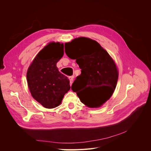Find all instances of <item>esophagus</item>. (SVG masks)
<instances>
[{
	"mask_svg": "<svg viewBox=\"0 0 151 151\" xmlns=\"http://www.w3.org/2000/svg\"><path fill=\"white\" fill-rule=\"evenodd\" d=\"M73 78H74V76H70V77H69V80H70V84H72L73 81Z\"/></svg>",
	"mask_w": 151,
	"mask_h": 151,
	"instance_id": "esophagus-1",
	"label": "esophagus"
}]
</instances>
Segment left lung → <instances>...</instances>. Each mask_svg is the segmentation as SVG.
<instances>
[{
	"label": "left lung",
	"mask_w": 151,
	"mask_h": 151,
	"mask_svg": "<svg viewBox=\"0 0 151 151\" xmlns=\"http://www.w3.org/2000/svg\"><path fill=\"white\" fill-rule=\"evenodd\" d=\"M65 51L70 59H76L81 69V75L71 85V90L86 106H100L116 88L118 71L114 62L99 43L86 37L66 43Z\"/></svg>",
	"instance_id": "8db88e82"
}]
</instances>
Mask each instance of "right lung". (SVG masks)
Instances as JSON below:
<instances>
[{
	"mask_svg": "<svg viewBox=\"0 0 151 151\" xmlns=\"http://www.w3.org/2000/svg\"><path fill=\"white\" fill-rule=\"evenodd\" d=\"M63 52L62 43H49L38 52L27 72L32 96L46 108L58 106L70 89L68 78L61 73L56 66Z\"/></svg>",
	"mask_w": 151,
	"mask_h": 151,
	"instance_id": "1",
	"label": "right lung"
}]
</instances>
